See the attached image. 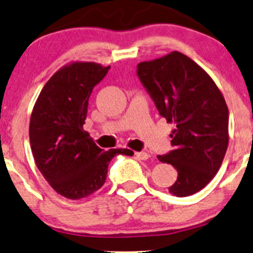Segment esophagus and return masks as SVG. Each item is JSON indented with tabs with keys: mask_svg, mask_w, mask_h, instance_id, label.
<instances>
[{
	"mask_svg": "<svg viewBox=\"0 0 253 253\" xmlns=\"http://www.w3.org/2000/svg\"><path fill=\"white\" fill-rule=\"evenodd\" d=\"M135 155L137 159L139 160H143V161H147V160L150 159V154L145 153V151H136Z\"/></svg>",
	"mask_w": 253,
	"mask_h": 253,
	"instance_id": "obj_1",
	"label": "esophagus"
}]
</instances>
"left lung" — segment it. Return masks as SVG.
I'll list each match as a JSON object with an SVG mask.
<instances>
[{
  "mask_svg": "<svg viewBox=\"0 0 253 253\" xmlns=\"http://www.w3.org/2000/svg\"><path fill=\"white\" fill-rule=\"evenodd\" d=\"M137 76L160 115L175 126L174 150L157 156L177 170L169 193L182 198L201 191L227 150L228 109L221 91L204 68L176 50L139 62Z\"/></svg>",
  "mask_w": 253,
  "mask_h": 253,
  "instance_id": "8db88e82",
  "label": "left lung"
}]
</instances>
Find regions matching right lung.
I'll use <instances>...</instances> for the list:
<instances>
[{"label": "right lung", "mask_w": 253, "mask_h": 253, "mask_svg": "<svg viewBox=\"0 0 253 253\" xmlns=\"http://www.w3.org/2000/svg\"><path fill=\"white\" fill-rule=\"evenodd\" d=\"M110 66L72 61L50 77L39 94L29 123L34 161L49 186L62 197L78 200L105 183L109 163L130 149L104 151L83 126L92 90Z\"/></svg>", "instance_id": "add662e5"}]
</instances>
